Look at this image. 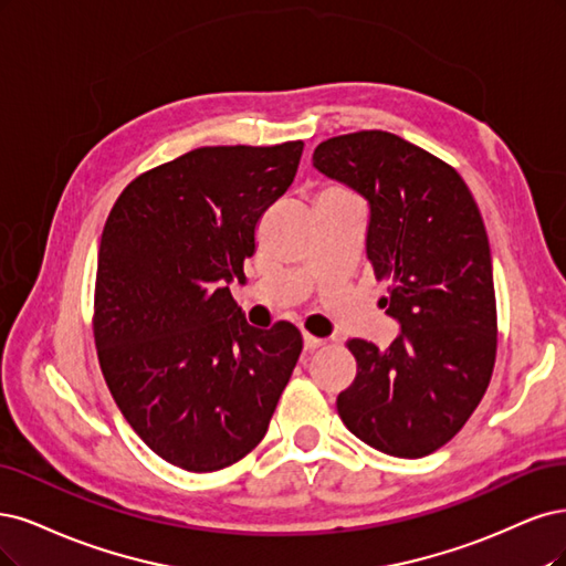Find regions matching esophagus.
I'll use <instances>...</instances> for the list:
<instances>
[{
    "label": "esophagus",
    "instance_id": "1",
    "mask_svg": "<svg viewBox=\"0 0 566 566\" xmlns=\"http://www.w3.org/2000/svg\"><path fill=\"white\" fill-rule=\"evenodd\" d=\"M322 343H324V338H317V336H313V334H303V348H305L307 353L317 350Z\"/></svg>",
    "mask_w": 566,
    "mask_h": 566
}]
</instances>
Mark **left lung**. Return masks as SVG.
I'll return each mask as SVG.
<instances>
[{"label":"left lung","mask_w":566,"mask_h":566,"mask_svg":"<svg viewBox=\"0 0 566 566\" xmlns=\"http://www.w3.org/2000/svg\"><path fill=\"white\" fill-rule=\"evenodd\" d=\"M315 169L369 205L367 256L388 280L399 336L386 350L350 338L357 376L338 399L355 437L397 459L444 447L484 397L496 361L489 237L465 180L447 161L388 132L319 143Z\"/></svg>","instance_id":"obj_1"}]
</instances>
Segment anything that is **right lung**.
Here are the masks:
<instances>
[{
  "mask_svg": "<svg viewBox=\"0 0 566 566\" xmlns=\"http://www.w3.org/2000/svg\"><path fill=\"white\" fill-rule=\"evenodd\" d=\"M303 140L197 148L134 178L107 216L94 338L119 411L159 459L190 472L256 447L303 350L294 324L251 326L256 226L294 184Z\"/></svg>",
  "mask_w": 566,
  "mask_h": 566,
  "instance_id": "1",
  "label": "right lung"
}]
</instances>
